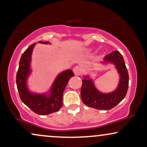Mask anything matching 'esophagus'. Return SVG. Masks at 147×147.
<instances>
[{
  "mask_svg": "<svg viewBox=\"0 0 147 147\" xmlns=\"http://www.w3.org/2000/svg\"><path fill=\"white\" fill-rule=\"evenodd\" d=\"M73 72L76 75H81V73H82L83 69H82V68L81 67V66H76L75 67L73 68Z\"/></svg>",
  "mask_w": 147,
  "mask_h": 147,
  "instance_id": "34e87169",
  "label": "esophagus"
}]
</instances>
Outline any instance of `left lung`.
<instances>
[{"instance_id":"obj_1","label":"left lung","mask_w":147,"mask_h":147,"mask_svg":"<svg viewBox=\"0 0 147 147\" xmlns=\"http://www.w3.org/2000/svg\"><path fill=\"white\" fill-rule=\"evenodd\" d=\"M106 62H113L120 75L118 88L110 94H102L96 90L91 79L82 80L81 97L85 105L100 110H110L125 97L129 85V75L123 57L119 51H114L105 57Z\"/></svg>"}]
</instances>
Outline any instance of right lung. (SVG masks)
I'll list each match as a JSON object with an SVG mask.
<instances>
[{
	"label": "right lung",
	"mask_w": 147,
	"mask_h": 147,
	"mask_svg": "<svg viewBox=\"0 0 147 147\" xmlns=\"http://www.w3.org/2000/svg\"><path fill=\"white\" fill-rule=\"evenodd\" d=\"M48 43V42H41ZM35 45L33 43L22 55L19 68L16 75V84L20 99L33 112L38 115H45L58 111L62 107V96L65 87L69 79L73 77L71 70H65L57 76L52 85L51 94L46 96L45 94L37 95L28 92L26 87V78L30 72V62L31 54Z\"/></svg>",
	"instance_id": "add662e5"
}]
</instances>
